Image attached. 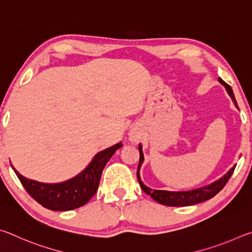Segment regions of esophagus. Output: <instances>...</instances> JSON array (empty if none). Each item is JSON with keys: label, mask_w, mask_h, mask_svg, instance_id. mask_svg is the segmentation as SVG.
Listing matches in <instances>:
<instances>
[{"label": "esophagus", "mask_w": 252, "mask_h": 252, "mask_svg": "<svg viewBox=\"0 0 252 252\" xmlns=\"http://www.w3.org/2000/svg\"><path fill=\"white\" fill-rule=\"evenodd\" d=\"M129 136H130V141L131 142L136 143V142L139 141V139H140V133H139L138 131H131Z\"/></svg>", "instance_id": "1"}]
</instances>
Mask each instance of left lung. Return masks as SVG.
Here are the masks:
<instances>
[{"label": "left lung", "mask_w": 252, "mask_h": 252, "mask_svg": "<svg viewBox=\"0 0 252 252\" xmlns=\"http://www.w3.org/2000/svg\"><path fill=\"white\" fill-rule=\"evenodd\" d=\"M219 81L224 85L230 96L232 97L234 103L237 104L236 99H234V94L232 92V89L230 88V85L225 83L224 81H222L221 79H219ZM139 152H140V161H139L138 171H136V177H138V181L140 183V187H141V189L147 194L151 195V198L153 200H156L157 202L164 204V206H169V207L192 206V204L203 202V201H206V200L213 198L217 193L219 192L220 190H222V188L225 186V183L228 182L230 177L232 176L234 168H236V167H233L230 169V171L227 174H224L222 178L219 179L218 181L213 182L210 186L200 188V189H195V190H191V191H182V192H170V191H163V190H152V189H150V188L144 186L141 181V179H140L139 169H140V167H141V164L143 162V153H142L141 146H139Z\"/></svg>", "instance_id": "left-lung-1"}]
</instances>
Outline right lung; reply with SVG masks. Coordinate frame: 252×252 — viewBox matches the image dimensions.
Returning <instances> with one entry per match:
<instances>
[{"label":"right lung","mask_w":252,"mask_h":252,"mask_svg":"<svg viewBox=\"0 0 252 252\" xmlns=\"http://www.w3.org/2000/svg\"><path fill=\"white\" fill-rule=\"evenodd\" d=\"M121 147L122 144L118 143L99 152L79 176L55 185L30 180L13 169L27 192L41 206L53 211H69L84 206L95 194L103 168Z\"/></svg>","instance_id":"right-lung-1"}]
</instances>
